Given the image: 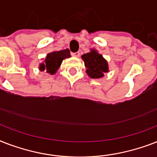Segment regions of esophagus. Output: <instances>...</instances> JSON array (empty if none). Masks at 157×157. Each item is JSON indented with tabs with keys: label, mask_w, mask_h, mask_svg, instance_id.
Masks as SVG:
<instances>
[{
	"label": "esophagus",
	"mask_w": 157,
	"mask_h": 157,
	"mask_svg": "<svg viewBox=\"0 0 157 157\" xmlns=\"http://www.w3.org/2000/svg\"><path fill=\"white\" fill-rule=\"evenodd\" d=\"M71 55L73 57H76V58H78L80 56V53L76 52V53H71Z\"/></svg>",
	"instance_id": "obj_1"
}]
</instances>
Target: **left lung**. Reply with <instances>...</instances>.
<instances>
[{
    "instance_id": "left-lung-1",
    "label": "left lung",
    "mask_w": 157,
    "mask_h": 157,
    "mask_svg": "<svg viewBox=\"0 0 157 157\" xmlns=\"http://www.w3.org/2000/svg\"><path fill=\"white\" fill-rule=\"evenodd\" d=\"M81 59L85 63L86 72L90 78L100 79L109 71L107 61L95 49H90V52L82 54Z\"/></svg>"
}]
</instances>
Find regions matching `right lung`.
Listing matches in <instances>:
<instances>
[{
  "label": "right lung",
  "mask_w": 157,
  "mask_h": 157,
  "mask_svg": "<svg viewBox=\"0 0 157 157\" xmlns=\"http://www.w3.org/2000/svg\"><path fill=\"white\" fill-rule=\"evenodd\" d=\"M71 57L70 50L68 49L53 51L46 55L42 63L39 64L38 68L40 71H45V73L54 75L61 66L62 62L65 59H68Z\"/></svg>",
  "instance_id": "right-lung-1"
}]
</instances>
